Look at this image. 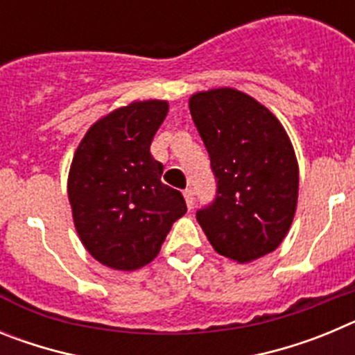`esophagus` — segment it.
<instances>
[{
  "label": "esophagus",
  "instance_id": "obj_1",
  "mask_svg": "<svg viewBox=\"0 0 355 355\" xmlns=\"http://www.w3.org/2000/svg\"><path fill=\"white\" fill-rule=\"evenodd\" d=\"M183 196H184V200H187L188 209H193V205H196V200H193V192H192V190H190V188H187V190H184V192H183Z\"/></svg>",
  "mask_w": 355,
  "mask_h": 355
}]
</instances>
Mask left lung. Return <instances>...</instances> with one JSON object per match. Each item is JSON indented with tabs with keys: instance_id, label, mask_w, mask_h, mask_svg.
Returning a JSON list of instances; mask_svg holds the SVG:
<instances>
[{
	"instance_id": "1",
	"label": "left lung",
	"mask_w": 355,
	"mask_h": 355,
	"mask_svg": "<svg viewBox=\"0 0 355 355\" xmlns=\"http://www.w3.org/2000/svg\"><path fill=\"white\" fill-rule=\"evenodd\" d=\"M216 178L215 202L197 222L220 256L249 263L274 252L293 222L299 163L286 130L270 110L229 87L188 101Z\"/></svg>"
}]
</instances>
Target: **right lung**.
<instances>
[{
  "label": "right lung",
  "instance_id": "right-lung-1",
  "mask_svg": "<svg viewBox=\"0 0 355 355\" xmlns=\"http://www.w3.org/2000/svg\"><path fill=\"white\" fill-rule=\"evenodd\" d=\"M168 114L162 99L133 101L96 121L78 146L67 178L72 220L94 259L139 270L158 256L187 213L181 192L162 183L150 142Z\"/></svg>",
  "mask_w": 355,
  "mask_h": 355
}]
</instances>
